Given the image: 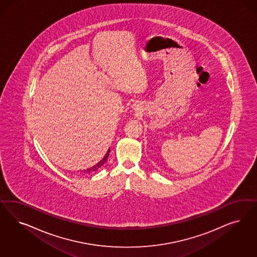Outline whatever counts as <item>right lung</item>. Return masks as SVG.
Listing matches in <instances>:
<instances>
[{
	"mask_svg": "<svg viewBox=\"0 0 257 257\" xmlns=\"http://www.w3.org/2000/svg\"><path fill=\"white\" fill-rule=\"evenodd\" d=\"M108 154H109V149H108V151H107V153L105 154V156L103 157V159L98 162L95 166H92V167H90V168H88L87 170H84V173H86V174H91V173H93V172H95V171H97V170H99L100 168L102 167V166L105 165V163L107 162V159L108 157Z\"/></svg>",
	"mask_w": 257,
	"mask_h": 257,
	"instance_id": "add662e5",
	"label": "right lung"
}]
</instances>
